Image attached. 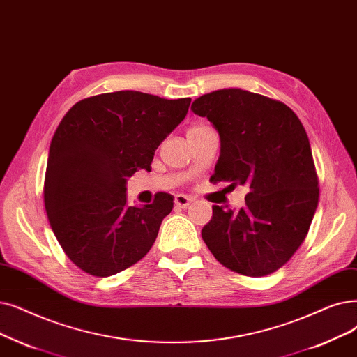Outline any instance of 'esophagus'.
<instances>
[{"mask_svg":"<svg viewBox=\"0 0 357 357\" xmlns=\"http://www.w3.org/2000/svg\"><path fill=\"white\" fill-rule=\"evenodd\" d=\"M192 203V198L185 195V194H178L175 195V206L179 208H187Z\"/></svg>","mask_w":357,"mask_h":357,"instance_id":"esophagus-1","label":"esophagus"}]
</instances>
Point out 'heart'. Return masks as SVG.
<instances>
[{
  "label": "heart",
  "instance_id": "heart-1",
  "mask_svg": "<svg viewBox=\"0 0 357 357\" xmlns=\"http://www.w3.org/2000/svg\"><path fill=\"white\" fill-rule=\"evenodd\" d=\"M208 127H206V126H192L190 130H188V134H191V132H198V131H203V130H207Z\"/></svg>",
  "mask_w": 357,
  "mask_h": 357
}]
</instances>
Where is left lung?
<instances>
[{
	"mask_svg": "<svg viewBox=\"0 0 357 357\" xmlns=\"http://www.w3.org/2000/svg\"><path fill=\"white\" fill-rule=\"evenodd\" d=\"M191 109L220 135L213 182L250 190L238 211L213 206L201 236L226 268L268 275L298 251L318 207V176L302 122L283 102L241 89L207 93Z\"/></svg>",
	"mask_w": 357,
	"mask_h": 357,
	"instance_id": "8db88e82",
	"label": "left lung"
}]
</instances>
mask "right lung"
Segmentation results:
<instances>
[{"label":"right lung","mask_w":357,"mask_h":357,"mask_svg":"<svg viewBox=\"0 0 357 357\" xmlns=\"http://www.w3.org/2000/svg\"><path fill=\"white\" fill-rule=\"evenodd\" d=\"M191 99L142 91L103 93L77 102L52 137L43 201L55 238L87 274L109 277L140 261L172 211L166 192L127 206L126 182L150 170L154 151L183 121Z\"/></svg>","instance_id":"obj_1"}]
</instances>
